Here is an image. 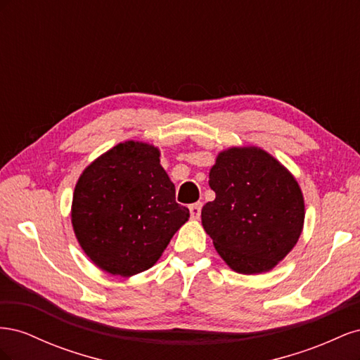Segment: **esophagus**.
I'll list each match as a JSON object with an SVG mask.
<instances>
[{"label":"esophagus","instance_id":"1","mask_svg":"<svg viewBox=\"0 0 360 360\" xmlns=\"http://www.w3.org/2000/svg\"><path fill=\"white\" fill-rule=\"evenodd\" d=\"M201 202H195L192 205H189V212H191V217L192 219H200V214H201Z\"/></svg>","mask_w":360,"mask_h":360}]
</instances>
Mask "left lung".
I'll list each match as a JSON object with an SVG mask.
<instances>
[{
	"instance_id": "obj_1",
	"label": "left lung",
	"mask_w": 360,
	"mask_h": 360,
	"mask_svg": "<svg viewBox=\"0 0 360 360\" xmlns=\"http://www.w3.org/2000/svg\"><path fill=\"white\" fill-rule=\"evenodd\" d=\"M216 198L201 210V224L226 266L242 275L266 274L296 246L304 222L297 180L257 146L217 153L209 172Z\"/></svg>"
}]
</instances>
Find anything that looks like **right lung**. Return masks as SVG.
Returning a JSON list of instances; mask_svg holds the SVG:
<instances>
[{
    "label": "right lung",
    "mask_w": 360,
    "mask_h": 360,
    "mask_svg": "<svg viewBox=\"0 0 360 360\" xmlns=\"http://www.w3.org/2000/svg\"><path fill=\"white\" fill-rule=\"evenodd\" d=\"M159 158L153 144L124 141L76 181L70 212L76 240L106 274L130 278L153 267L189 219Z\"/></svg>",
    "instance_id": "right-lung-1"
}]
</instances>
